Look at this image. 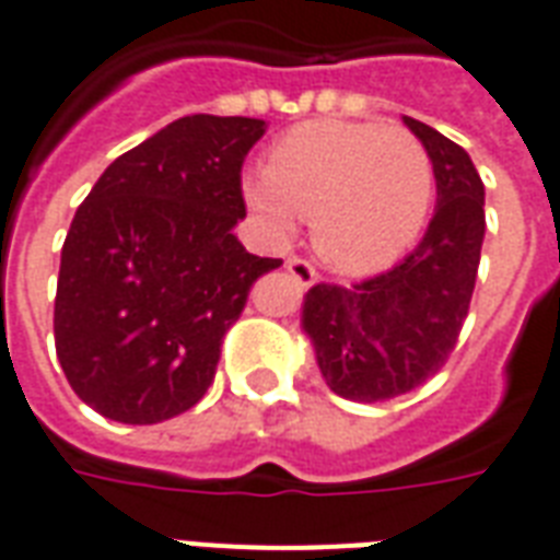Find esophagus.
<instances>
[{
    "label": "esophagus",
    "instance_id": "esophagus-1",
    "mask_svg": "<svg viewBox=\"0 0 560 560\" xmlns=\"http://www.w3.org/2000/svg\"><path fill=\"white\" fill-rule=\"evenodd\" d=\"M284 267H288V272H291L293 279L300 281V284H314V281L320 279V276H317V269H314V264H308L305 258H288Z\"/></svg>",
    "mask_w": 560,
    "mask_h": 560
}]
</instances>
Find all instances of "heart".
Segmentation results:
<instances>
[{"label": "heart", "instance_id": "obj_1", "mask_svg": "<svg viewBox=\"0 0 560 560\" xmlns=\"http://www.w3.org/2000/svg\"><path fill=\"white\" fill-rule=\"evenodd\" d=\"M436 189L433 156L416 132L359 121H314L284 132L267 172L243 180L248 207L276 231L312 219L329 267L364 276L418 237Z\"/></svg>", "mask_w": 560, "mask_h": 560}]
</instances>
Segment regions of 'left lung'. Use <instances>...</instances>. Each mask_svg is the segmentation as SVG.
I'll use <instances>...</instances> for the list:
<instances>
[{"label": "left lung", "mask_w": 560, "mask_h": 560, "mask_svg": "<svg viewBox=\"0 0 560 560\" xmlns=\"http://www.w3.org/2000/svg\"><path fill=\"white\" fill-rule=\"evenodd\" d=\"M436 168V213L412 255L383 276L314 284L302 302L320 374L355 404L392 400L428 383L459 338L469 314L483 246V184L469 153L404 115Z\"/></svg>", "instance_id": "8db88e82"}]
</instances>
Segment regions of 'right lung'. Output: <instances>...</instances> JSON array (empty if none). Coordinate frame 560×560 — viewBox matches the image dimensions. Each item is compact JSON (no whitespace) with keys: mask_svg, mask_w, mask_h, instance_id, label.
I'll return each instance as SVG.
<instances>
[{"mask_svg":"<svg viewBox=\"0 0 560 560\" xmlns=\"http://www.w3.org/2000/svg\"><path fill=\"white\" fill-rule=\"evenodd\" d=\"M260 118L186 115L121 153L61 246L56 355L103 418L160 424L196 407L252 284L279 258L234 237Z\"/></svg>","mask_w":560,"mask_h":560,"instance_id":"add662e5","label":"right lung"}]
</instances>
